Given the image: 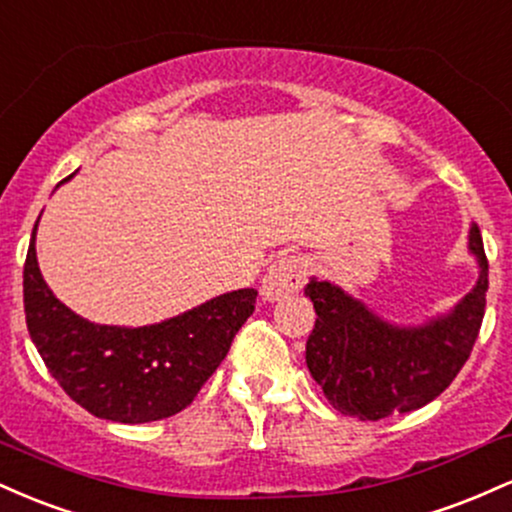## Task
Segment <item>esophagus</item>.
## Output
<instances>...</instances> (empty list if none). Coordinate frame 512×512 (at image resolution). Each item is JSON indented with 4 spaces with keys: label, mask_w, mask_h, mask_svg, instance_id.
Listing matches in <instances>:
<instances>
[{
    "label": "esophagus",
    "mask_w": 512,
    "mask_h": 512,
    "mask_svg": "<svg viewBox=\"0 0 512 512\" xmlns=\"http://www.w3.org/2000/svg\"><path fill=\"white\" fill-rule=\"evenodd\" d=\"M303 264L296 255H284L279 257L269 272L264 274L260 293L264 301H279V298L289 296V293H296L303 286Z\"/></svg>",
    "instance_id": "esophagus-1"
}]
</instances>
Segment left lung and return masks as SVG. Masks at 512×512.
<instances>
[{"mask_svg":"<svg viewBox=\"0 0 512 512\" xmlns=\"http://www.w3.org/2000/svg\"><path fill=\"white\" fill-rule=\"evenodd\" d=\"M469 252L479 264L474 289L448 313L421 325H397L332 281L310 276L315 327L305 363L325 397L344 416L378 421L433 402L460 373L484 320L489 262L479 226L469 228Z\"/></svg>","mask_w":512,"mask_h":512,"instance_id":"1","label":"left lung"}]
</instances>
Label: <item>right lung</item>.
Instances as JSON below:
<instances>
[{
    "label": "right lung",
    "instance_id": "right-lung-1",
    "mask_svg": "<svg viewBox=\"0 0 512 512\" xmlns=\"http://www.w3.org/2000/svg\"><path fill=\"white\" fill-rule=\"evenodd\" d=\"M38 221L23 264V308L52 378L76 404L117 424H146L185 409L226 358L255 310L257 291L221 293L156 325H96L45 284L35 257Z\"/></svg>",
    "mask_w": 512,
    "mask_h": 512
}]
</instances>
